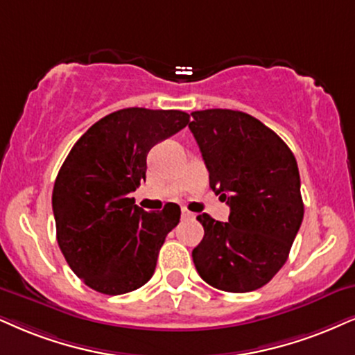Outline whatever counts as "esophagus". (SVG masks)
Listing matches in <instances>:
<instances>
[{"instance_id": "esophagus-1", "label": "esophagus", "mask_w": 355, "mask_h": 355, "mask_svg": "<svg viewBox=\"0 0 355 355\" xmlns=\"http://www.w3.org/2000/svg\"><path fill=\"white\" fill-rule=\"evenodd\" d=\"M181 214H182V217H184V218H194L196 217V214L191 212L189 209H186V207L181 209Z\"/></svg>"}]
</instances>
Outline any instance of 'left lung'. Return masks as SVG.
Here are the masks:
<instances>
[{
  "instance_id": "1",
  "label": "left lung",
  "mask_w": 355,
  "mask_h": 355,
  "mask_svg": "<svg viewBox=\"0 0 355 355\" xmlns=\"http://www.w3.org/2000/svg\"><path fill=\"white\" fill-rule=\"evenodd\" d=\"M191 115L209 184L230 207L229 222L198 216L204 239L192 250L196 270L217 290H258L288 260L303 222L295 155L248 113L211 108Z\"/></svg>"
}]
</instances>
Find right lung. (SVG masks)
<instances>
[{
    "instance_id": "obj_1",
    "label": "right lung",
    "mask_w": 355,
    "mask_h": 355,
    "mask_svg": "<svg viewBox=\"0 0 355 355\" xmlns=\"http://www.w3.org/2000/svg\"><path fill=\"white\" fill-rule=\"evenodd\" d=\"M187 123L186 112L123 108L92 125L65 157L52 191L57 243L92 290L125 295L155 273L181 209L146 212L128 196L146 179L151 148Z\"/></svg>"
}]
</instances>
